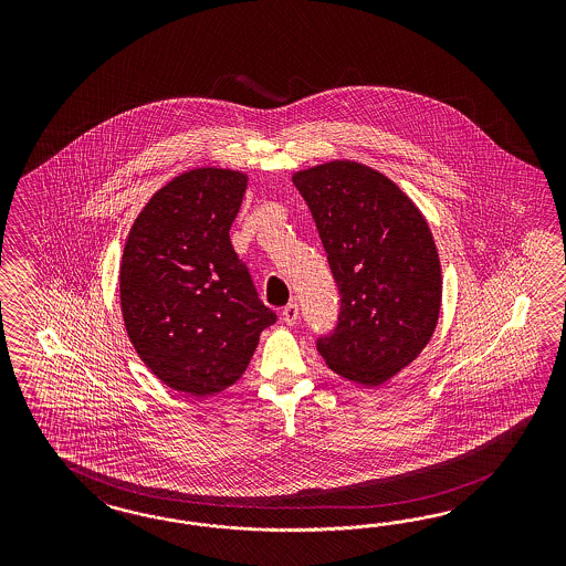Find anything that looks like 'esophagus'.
I'll list each match as a JSON object with an SVG mask.
<instances>
[{"instance_id":"esophagus-1","label":"esophagus","mask_w":566,"mask_h":566,"mask_svg":"<svg viewBox=\"0 0 566 566\" xmlns=\"http://www.w3.org/2000/svg\"><path fill=\"white\" fill-rule=\"evenodd\" d=\"M282 319L286 326H294L298 322V305L289 303L286 307L282 308Z\"/></svg>"}]
</instances>
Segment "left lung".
Returning a JSON list of instances; mask_svg holds the SVG:
<instances>
[{"instance_id":"8db88e82","label":"left lung","mask_w":566,"mask_h":566,"mask_svg":"<svg viewBox=\"0 0 566 566\" xmlns=\"http://www.w3.org/2000/svg\"><path fill=\"white\" fill-rule=\"evenodd\" d=\"M307 201L340 292L336 327L317 338L329 369L379 386L419 357L442 301L428 222L384 174L329 161L292 176Z\"/></svg>"}]
</instances>
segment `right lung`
<instances>
[{
    "label": "right lung",
    "instance_id": "1",
    "mask_svg": "<svg viewBox=\"0 0 566 566\" xmlns=\"http://www.w3.org/2000/svg\"><path fill=\"white\" fill-rule=\"evenodd\" d=\"M244 189L240 171H185L155 192L126 240L124 326L138 357L176 392L232 386L277 319L230 242Z\"/></svg>",
    "mask_w": 566,
    "mask_h": 566
}]
</instances>
